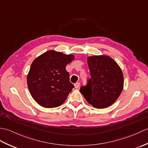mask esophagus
Segmentation results:
<instances>
[{"label":"esophagus","mask_w":148,"mask_h":148,"mask_svg":"<svg viewBox=\"0 0 148 148\" xmlns=\"http://www.w3.org/2000/svg\"><path fill=\"white\" fill-rule=\"evenodd\" d=\"M79 86H80V83H76L74 84V86L76 88H78L79 87Z\"/></svg>","instance_id":"34e87169"}]
</instances>
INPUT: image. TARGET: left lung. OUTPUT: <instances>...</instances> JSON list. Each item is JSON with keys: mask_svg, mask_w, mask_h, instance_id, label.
<instances>
[{"mask_svg": "<svg viewBox=\"0 0 148 148\" xmlns=\"http://www.w3.org/2000/svg\"><path fill=\"white\" fill-rule=\"evenodd\" d=\"M90 78L80 92L90 104L102 109L111 106L123 88V75L114 60L108 56H93L88 58Z\"/></svg>", "mask_w": 148, "mask_h": 148, "instance_id": "8db88e82", "label": "left lung"}]
</instances>
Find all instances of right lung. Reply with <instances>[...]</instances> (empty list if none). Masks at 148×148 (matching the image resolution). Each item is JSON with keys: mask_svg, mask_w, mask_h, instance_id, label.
I'll return each mask as SVG.
<instances>
[{"mask_svg": "<svg viewBox=\"0 0 148 148\" xmlns=\"http://www.w3.org/2000/svg\"><path fill=\"white\" fill-rule=\"evenodd\" d=\"M74 58L53 50L34 60L27 76V85L34 99L44 108H56L65 102L74 84L65 67Z\"/></svg>", "mask_w": 148, "mask_h": 148, "instance_id": "add662e5", "label": "right lung"}]
</instances>
